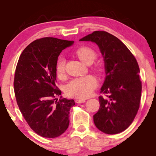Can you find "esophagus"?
Here are the masks:
<instances>
[{
	"label": "esophagus",
	"mask_w": 156,
	"mask_h": 156,
	"mask_svg": "<svg viewBox=\"0 0 156 156\" xmlns=\"http://www.w3.org/2000/svg\"><path fill=\"white\" fill-rule=\"evenodd\" d=\"M85 101V99H76L75 102L76 103H83Z\"/></svg>",
	"instance_id": "obj_1"
}]
</instances>
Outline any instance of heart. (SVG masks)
Listing matches in <instances>:
<instances>
[{"label":"heart","mask_w":156,"mask_h":156,"mask_svg":"<svg viewBox=\"0 0 156 156\" xmlns=\"http://www.w3.org/2000/svg\"><path fill=\"white\" fill-rule=\"evenodd\" d=\"M74 54L86 65L91 64L97 57L96 51L88 46H81L76 49ZM92 69L98 74L102 71L100 65H95ZM55 74L59 79L64 78L66 75V60L63 57H59L56 62ZM97 86V81L94 76L88 75L72 80L66 85L65 92L69 97L85 98L90 97Z\"/></svg>","instance_id":"heart-1"}]
</instances>
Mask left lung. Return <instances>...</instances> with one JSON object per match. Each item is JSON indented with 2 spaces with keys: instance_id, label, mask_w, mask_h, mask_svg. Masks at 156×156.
Instances as JSON below:
<instances>
[{
  "instance_id": "obj_1",
  "label": "left lung",
  "mask_w": 156,
  "mask_h": 156,
  "mask_svg": "<svg viewBox=\"0 0 156 156\" xmlns=\"http://www.w3.org/2000/svg\"><path fill=\"white\" fill-rule=\"evenodd\" d=\"M80 41L95 42L103 55L106 78L98 97L100 107L94 122L107 134H117L127 129L140 108L141 81L136 59L123 43L104 31H96Z\"/></svg>"
}]
</instances>
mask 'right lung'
Listing matches in <instances>:
<instances>
[{"mask_svg": "<svg viewBox=\"0 0 156 156\" xmlns=\"http://www.w3.org/2000/svg\"><path fill=\"white\" fill-rule=\"evenodd\" d=\"M73 43L49 37L36 39L23 51L16 65V103L29 127L41 137H59L68 127L75 102L55 98L62 93L55 85V64L63 49Z\"/></svg>", "mask_w": 156, "mask_h": 156, "instance_id": "obj_1", "label": "right lung"}]
</instances>
